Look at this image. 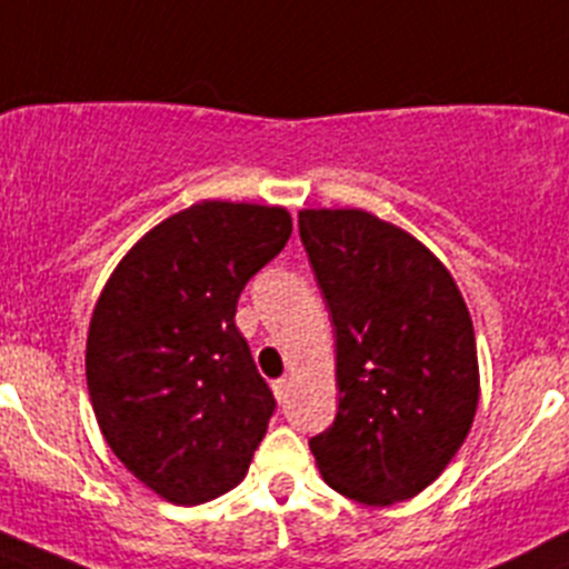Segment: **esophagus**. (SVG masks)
<instances>
[{
	"instance_id": "esophagus-1",
	"label": "esophagus",
	"mask_w": 569,
	"mask_h": 569,
	"mask_svg": "<svg viewBox=\"0 0 569 569\" xmlns=\"http://www.w3.org/2000/svg\"><path fill=\"white\" fill-rule=\"evenodd\" d=\"M272 390H274V398H278L280 405H283L286 398H289V390H291V381H289V379H286V376H283V379L272 381Z\"/></svg>"
}]
</instances>
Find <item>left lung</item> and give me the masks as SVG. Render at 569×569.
<instances>
[{
  "label": "left lung",
  "mask_w": 569,
  "mask_h": 569,
  "mask_svg": "<svg viewBox=\"0 0 569 569\" xmlns=\"http://www.w3.org/2000/svg\"><path fill=\"white\" fill-rule=\"evenodd\" d=\"M337 328L339 410L309 440L322 480L365 506L410 500L449 466L480 398L475 326L449 269L368 210H300Z\"/></svg>",
  "instance_id": "left-lung-1"
}]
</instances>
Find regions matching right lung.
<instances>
[{
  "label": "right lung",
  "mask_w": 569,
  "mask_h": 569,
  "mask_svg": "<svg viewBox=\"0 0 569 569\" xmlns=\"http://www.w3.org/2000/svg\"><path fill=\"white\" fill-rule=\"evenodd\" d=\"M291 236L286 207L199 201L140 238L106 280L87 385L117 460L173 506L247 477L274 412L236 328L243 286Z\"/></svg>",
  "instance_id": "add662e5"
}]
</instances>
